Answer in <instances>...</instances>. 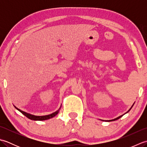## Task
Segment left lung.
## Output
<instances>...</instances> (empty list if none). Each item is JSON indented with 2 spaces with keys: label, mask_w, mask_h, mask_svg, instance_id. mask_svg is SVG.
Wrapping results in <instances>:
<instances>
[{
  "label": "left lung",
  "mask_w": 147,
  "mask_h": 147,
  "mask_svg": "<svg viewBox=\"0 0 147 147\" xmlns=\"http://www.w3.org/2000/svg\"><path fill=\"white\" fill-rule=\"evenodd\" d=\"M133 105H134V104H133ZM133 105H132V107H133ZM132 107H131V108H132ZM131 109H129V110L128 111H127V112H129V111L131 110ZM127 112H126V113H127ZM123 115H124V114H123ZM123 115H121V116H119V117H117V118H115V119H112V120H109V121H112L117 120V119H119V118H121V117L122 116H123Z\"/></svg>",
  "instance_id": "left-lung-1"
}]
</instances>
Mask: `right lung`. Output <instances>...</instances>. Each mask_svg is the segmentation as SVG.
Here are the masks:
<instances>
[{"instance_id": "1", "label": "right lung", "mask_w": 147, "mask_h": 147, "mask_svg": "<svg viewBox=\"0 0 147 147\" xmlns=\"http://www.w3.org/2000/svg\"><path fill=\"white\" fill-rule=\"evenodd\" d=\"M16 109H18L19 111H20L23 115H25L26 117H27L28 118L30 119H32V120H33V121H43V120L49 119L52 118L53 117L55 116V115L59 113V109H59L58 111H57L56 112H54V113H52L51 114L47 115H43V116H37V115H32V114H28V113H26V112H24L23 111H21L20 109H19L18 108H16Z\"/></svg>"}]
</instances>
